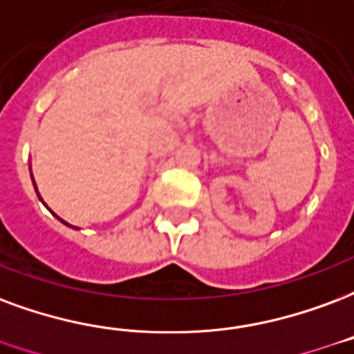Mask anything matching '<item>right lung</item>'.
Returning a JSON list of instances; mask_svg holds the SVG:
<instances>
[{"mask_svg":"<svg viewBox=\"0 0 354 354\" xmlns=\"http://www.w3.org/2000/svg\"><path fill=\"white\" fill-rule=\"evenodd\" d=\"M30 170H31V167H30ZM31 178H33V174H31ZM33 187H35V191H37V185H35V180H33ZM37 195H39V191H37ZM41 198V197H39ZM41 203H43V198H41ZM44 204V203H43ZM57 217V216H56ZM57 219H59V217H57ZM59 221H62V223H65L64 219H59ZM67 225V227H73V225H69V223H65ZM73 229H77V227H73Z\"/></svg>","mask_w":354,"mask_h":354,"instance_id":"obj_1","label":"right lung"}]
</instances>
